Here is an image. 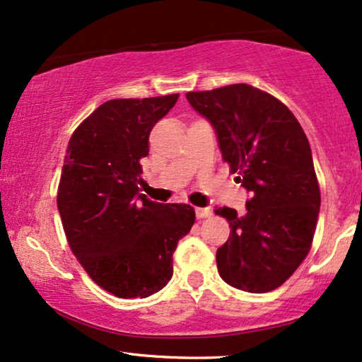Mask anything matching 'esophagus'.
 <instances>
[{"label": "esophagus", "instance_id": "1", "mask_svg": "<svg viewBox=\"0 0 362 362\" xmlns=\"http://www.w3.org/2000/svg\"><path fill=\"white\" fill-rule=\"evenodd\" d=\"M195 214H197V218L204 220V218H209V216L211 215V210L210 209H195Z\"/></svg>", "mask_w": 362, "mask_h": 362}]
</instances>
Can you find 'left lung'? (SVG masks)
<instances>
[{
  "label": "left lung",
  "instance_id": "1",
  "mask_svg": "<svg viewBox=\"0 0 362 362\" xmlns=\"http://www.w3.org/2000/svg\"><path fill=\"white\" fill-rule=\"evenodd\" d=\"M214 125L221 157L250 192L245 214L220 206L230 238L216 250L225 283L248 293L281 286L310 253L321 194L311 147L281 100L248 84L187 93Z\"/></svg>",
  "mask_w": 362,
  "mask_h": 362
}]
</instances>
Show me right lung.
I'll use <instances>...</instances> for the list:
<instances>
[{"label": "right lung", "instance_id": "right-lung-1", "mask_svg": "<svg viewBox=\"0 0 362 362\" xmlns=\"http://www.w3.org/2000/svg\"><path fill=\"white\" fill-rule=\"evenodd\" d=\"M177 99L107 100L67 144L57 189L64 233L93 281L117 298L160 291L173 274L178 240L195 223L190 205L157 204L139 194L148 136Z\"/></svg>", "mask_w": 362, "mask_h": 362}]
</instances>
